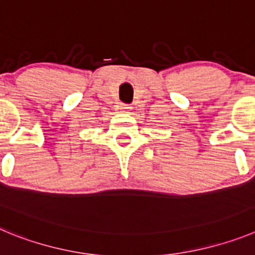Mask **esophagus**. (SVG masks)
Segmentation results:
<instances>
[{
  "label": "esophagus",
  "mask_w": 255,
  "mask_h": 255,
  "mask_svg": "<svg viewBox=\"0 0 255 255\" xmlns=\"http://www.w3.org/2000/svg\"><path fill=\"white\" fill-rule=\"evenodd\" d=\"M130 110H131V106H129V105H121L120 106L121 112H129Z\"/></svg>",
  "instance_id": "34e87169"
}]
</instances>
